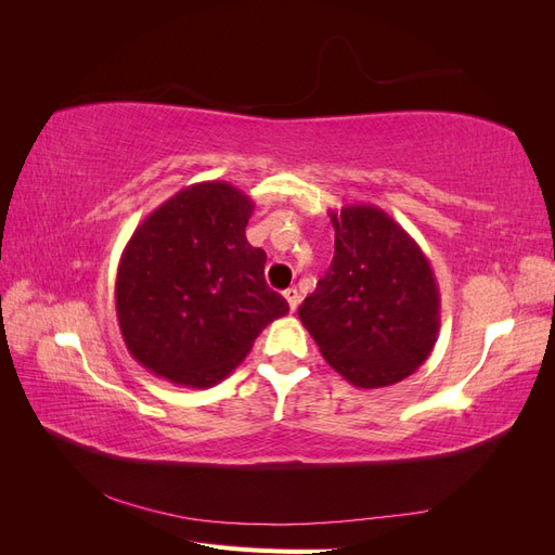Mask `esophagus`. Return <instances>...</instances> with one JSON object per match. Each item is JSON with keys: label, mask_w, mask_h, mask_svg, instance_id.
I'll use <instances>...</instances> for the list:
<instances>
[{"label": "esophagus", "mask_w": 555, "mask_h": 555, "mask_svg": "<svg viewBox=\"0 0 555 555\" xmlns=\"http://www.w3.org/2000/svg\"><path fill=\"white\" fill-rule=\"evenodd\" d=\"M284 298H287V304H289V310L294 312V310L298 308V292H296V287H289V289H284Z\"/></svg>", "instance_id": "1"}]
</instances>
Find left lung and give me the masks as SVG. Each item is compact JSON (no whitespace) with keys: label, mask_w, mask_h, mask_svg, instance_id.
<instances>
[{"label":"left lung","mask_w":555,"mask_h":555,"mask_svg":"<svg viewBox=\"0 0 555 555\" xmlns=\"http://www.w3.org/2000/svg\"><path fill=\"white\" fill-rule=\"evenodd\" d=\"M328 215L335 255L298 317L351 386H391L410 377L438 340V282L424 249L389 212L351 204Z\"/></svg>","instance_id":"left-lung-1"}]
</instances>
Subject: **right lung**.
Instances as JSON below:
<instances>
[{
  "label": "right lung",
  "instance_id": "1",
  "mask_svg": "<svg viewBox=\"0 0 555 555\" xmlns=\"http://www.w3.org/2000/svg\"><path fill=\"white\" fill-rule=\"evenodd\" d=\"M255 201L224 180L196 182L150 212L122 249L115 310L129 354L190 389L222 382L259 333L289 312L245 236Z\"/></svg>",
  "mask_w": 555,
  "mask_h": 555
}]
</instances>
